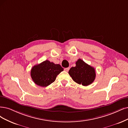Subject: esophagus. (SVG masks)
<instances>
[{"mask_svg":"<svg viewBox=\"0 0 128 128\" xmlns=\"http://www.w3.org/2000/svg\"><path fill=\"white\" fill-rule=\"evenodd\" d=\"M70 70V68H64V70L66 72H68V70Z\"/></svg>","mask_w":128,"mask_h":128,"instance_id":"esophagus-1","label":"esophagus"}]
</instances>
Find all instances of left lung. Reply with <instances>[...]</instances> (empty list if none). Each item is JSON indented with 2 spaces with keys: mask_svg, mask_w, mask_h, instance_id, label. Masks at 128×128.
<instances>
[{
  "mask_svg": "<svg viewBox=\"0 0 128 128\" xmlns=\"http://www.w3.org/2000/svg\"><path fill=\"white\" fill-rule=\"evenodd\" d=\"M68 74L74 82L83 86H88L92 83L96 76L94 68L81 59L76 61L75 67L70 68Z\"/></svg>",
  "mask_w": 128,
  "mask_h": 128,
  "instance_id": "obj_1",
  "label": "left lung"
}]
</instances>
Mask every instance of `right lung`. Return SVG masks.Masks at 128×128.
Masks as SVG:
<instances>
[{
    "label": "right lung",
    "mask_w": 128,
    "mask_h": 128,
    "mask_svg": "<svg viewBox=\"0 0 128 128\" xmlns=\"http://www.w3.org/2000/svg\"><path fill=\"white\" fill-rule=\"evenodd\" d=\"M63 68L60 64H55L46 60L34 66L31 70L30 75L32 81L37 86L46 87L54 82Z\"/></svg>",
    "instance_id": "right-lung-1"
}]
</instances>
